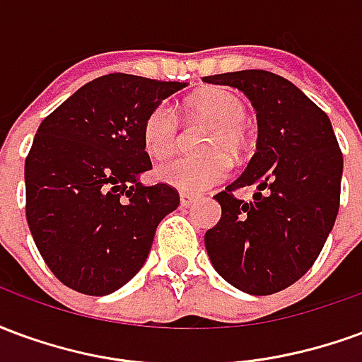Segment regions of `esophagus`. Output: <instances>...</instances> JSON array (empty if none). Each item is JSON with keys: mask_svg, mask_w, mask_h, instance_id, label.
<instances>
[{"mask_svg": "<svg viewBox=\"0 0 362 362\" xmlns=\"http://www.w3.org/2000/svg\"><path fill=\"white\" fill-rule=\"evenodd\" d=\"M196 202V197L192 196V194H180V205L182 207H189V205Z\"/></svg>", "mask_w": 362, "mask_h": 362, "instance_id": "esophagus-1", "label": "esophagus"}]
</instances>
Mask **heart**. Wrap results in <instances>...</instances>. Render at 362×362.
Masks as SVG:
<instances>
[{
	"mask_svg": "<svg viewBox=\"0 0 362 362\" xmlns=\"http://www.w3.org/2000/svg\"><path fill=\"white\" fill-rule=\"evenodd\" d=\"M189 110L209 119L219 127L209 151H227L235 155L240 149V127L246 122V106L236 95L225 89H209L189 98ZM178 116L168 103L155 106L143 126V145L153 158H165L176 147ZM228 176V160L225 155L213 157H178L163 163L157 168V178L166 186L199 194L219 184Z\"/></svg>",
	"mask_w": 362,
	"mask_h": 362,
	"instance_id": "obj_1",
	"label": "heart"
}]
</instances>
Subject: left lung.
Segmentation results:
<instances>
[{"label": "left lung", "mask_w": 362, "mask_h": 362, "mask_svg": "<svg viewBox=\"0 0 362 362\" xmlns=\"http://www.w3.org/2000/svg\"><path fill=\"white\" fill-rule=\"evenodd\" d=\"M243 90L256 108L258 143L238 178L215 196L221 221L205 233L215 272L248 295H272L308 272L339 211L343 155L334 127L303 90L262 69L204 77ZM256 185L248 204L232 189Z\"/></svg>", "instance_id": "1"}]
</instances>
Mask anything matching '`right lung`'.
<instances>
[{"mask_svg": "<svg viewBox=\"0 0 362 362\" xmlns=\"http://www.w3.org/2000/svg\"><path fill=\"white\" fill-rule=\"evenodd\" d=\"M186 87L110 74L83 85L38 126L25 160L27 223L40 256L64 285L110 295L149 256L158 223L180 197L143 186L149 112Z\"/></svg>", "mask_w": 362, "mask_h": 362, "instance_id": "add662e5", "label": "right lung"}]
</instances>
